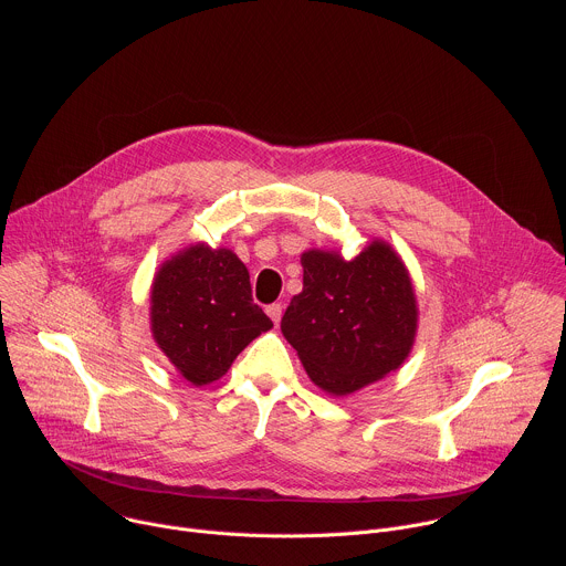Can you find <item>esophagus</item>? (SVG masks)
<instances>
[{
  "label": "esophagus",
  "mask_w": 566,
  "mask_h": 566,
  "mask_svg": "<svg viewBox=\"0 0 566 566\" xmlns=\"http://www.w3.org/2000/svg\"><path fill=\"white\" fill-rule=\"evenodd\" d=\"M266 313H269V317L275 322V327H277L280 319H282V313H284V304L282 302H273V304L266 306Z\"/></svg>",
  "instance_id": "esophagus-1"
}]
</instances>
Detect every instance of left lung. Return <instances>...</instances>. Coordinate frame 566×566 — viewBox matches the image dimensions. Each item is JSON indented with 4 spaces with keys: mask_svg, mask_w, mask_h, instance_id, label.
<instances>
[{
    "mask_svg": "<svg viewBox=\"0 0 566 566\" xmlns=\"http://www.w3.org/2000/svg\"><path fill=\"white\" fill-rule=\"evenodd\" d=\"M304 286L293 295L282 334L311 380L347 396L408 358L417 334V297L391 247L374 241L358 258L308 251Z\"/></svg>",
    "mask_w": 566,
    "mask_h": 566,
    "instance_id": "obj_1",
    "label": "left lung"
}]
</instances>
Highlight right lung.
I'll return each instance as SVG.
<instances>
[{
  "label": "right lung",
  "instance_id": "1",
  "mask_svg": "<svg viewBox=\"0 0 566 566\" xmlns=\"http://www.w3.org/2000/svg\"><path fill=\"white\" fill-rule=\"evenodd\" d=\"M271 327L253 302L247 266L232 251L190 247L154 277V340L192 385L221 378L239 352Z\"/></svg>",
  "mask_w": 566,
  "mask_h": 566
}]
</instances>
